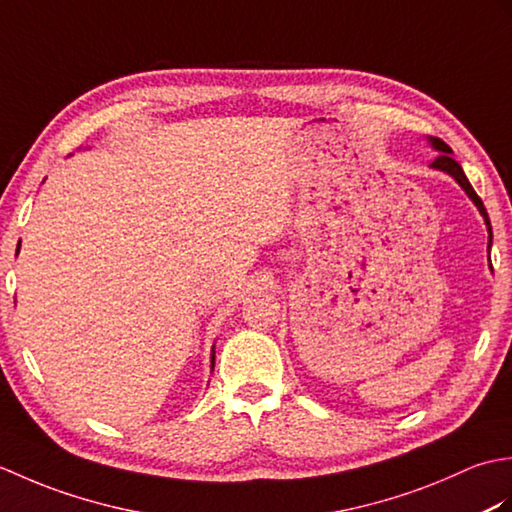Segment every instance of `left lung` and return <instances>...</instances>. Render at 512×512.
<instances>
[{
    "label": "left lung",
    "mask_w": 512,
    "mask_h": 512,
    "mask_svg": "<svg viewBox=\"0 0 512 512\" xmlns=\"http://www.w3.org/2000/svg\"><path fill=\"white\" fill-rule=\"evenodd\" d=\"M431 143H433V147H436V149L440 151V156L431 162V167H436V169H442V171L451 173V176L460 182V187H462L466 193H469V198L477 204V209H480V213L484 215L486 226H488V233H491V220H488V213H486V209H484V202L480 200V195H477L475 189L471 187L469 178L464 176L460 162H455V160L451 158V147H449L447 143H444L442 138H431ZM488 239H493V233L488 235ZM488 248H491V242H488Z\"/></svg>",
    "instance_id": "obj_1"
}]
</instances>
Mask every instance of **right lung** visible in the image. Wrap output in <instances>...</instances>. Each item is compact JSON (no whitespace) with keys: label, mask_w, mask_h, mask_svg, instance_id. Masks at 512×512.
<instances>
[{"label":"right lung","mask_w":512,"mask_h":512,"mask_svg":"<svg viewBox=\"0 0 512 512\" xmlns=\"http://www.w3.org/2000/svg\"><path fill=\"white\" fill-rule=\"evenodd\" d=\"M213 365H215V356H213Z\"/></svg>","instance_id":"obj_1"}]
</instances>
